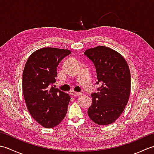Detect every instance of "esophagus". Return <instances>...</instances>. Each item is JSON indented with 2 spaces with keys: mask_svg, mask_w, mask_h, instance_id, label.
<instances>
[{
  "mask_svg": "<svg viewBox=\"0 0 154 154\" xmlns=\"http://www.w3.org/2000/svg\"><path fill=\"white\" fill-rule=\"evenodd\" d=\"M70 94H71V95H73V96H80V95H82L83 93L82 92L77 93V92H75V91H71Z\"/></svg>",
  "mask_w": 154,
  "mask_h": 154,
  "instance_id": "34e87169",
  "label": "esophagus"
}]
</instances>
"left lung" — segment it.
Wrapping results in <instances>:
<instances>
[{"label":"left lung","instance_id":"obj_1","mask_svg":"<svg viewBox=\"0 0 154 154\" xmlns=\"http://www.w3.org/2000/svg\"><path fill=\"white\" fill-rule=\"evenodd\" d=\"M84 54L93 62L99 85L97 93L91 94L92 105L88 115L94 123L107 125L122 113L130 93V72L126 61L117 51L108 47L91 48Z\"/></svg>","mask_w":154,"mask_h":154}]
</instances>
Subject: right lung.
I'll return each mask as SVG.
<instances>
[{
  "instance_id": "1",
  "label": "right lung",
  "mask_w": 154,
  "mask_h": 154,
  "mask_svg": "<svg viewBox=\"0 0 154 154\" xmlns=\"http://www.w3.org/2000/svg\"><path fill=\"white\" fill-rule=\"evenodd\" d=\"M70 54L63 49H40L28 57L23 71L22 89L28 109L46 128L57 126L66 115L71 97L53 85L59 63Z\"/></svg>"
}]
</instances>
